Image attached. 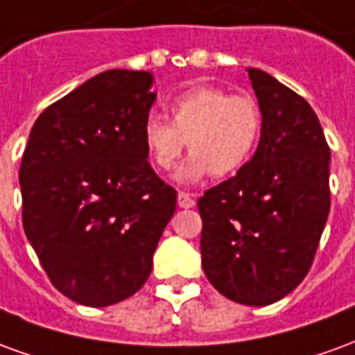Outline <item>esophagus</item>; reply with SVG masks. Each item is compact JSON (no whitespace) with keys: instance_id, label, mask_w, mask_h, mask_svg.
I'll return each mask as SVG.
<instances>
[{"instance_id":"34e87169","label":"esophagus","mask_w":355,"mask_h":355,"mask_svg":"<svg viewBox=\"0 0 355 355\" xmlns=\"http://www.w3.org/2000/svg\"><path fill=\"white\" fill-rule=\"evenodd\" d=\"M196 205V200H193L192 193L178 192V207L182 209H192Z\"/></svg>"}]
</instances>
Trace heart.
Masks as SVG:
<instances>
[{"label":"heart","instance_id":"b5f03b06","mask_svg":"<svg viewBox=\"0 0 355 355\" xmlns=\"http://www.w3.org/2000/svg\"><path fill=\"white\" fill-rule=\"evenodd\" d=\"M171 123L148 114L142 142L155 169L169 171L184 152L192 155L177 171L178 182L205 175L228 177L245 165L261 139L262 114L254 98L218 87H193L171 102Z\"/></svg>","mask_w":355,"mask_h":355}]
</instances>
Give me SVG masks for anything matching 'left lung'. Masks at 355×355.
<instances>
[{"label": "left lung", "mask_w": 355, "mask_h": 355, "mask_svg": "<svg viewBox=\"0 0 355 355\" xmlns=\"http://www.w3.org/2000/svg\"><path fill=\"white\" fill-rule=\"evenodd\" d=\"M262 114L261 142L236 177L198 200L201 264L234 302L268 306L308 274L331 209L327 140L308 102L247 68Z\"/></svg>", "instance_id": "8db88e82"}]
</instances>
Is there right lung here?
Wrapping results in <instances>:
<instances>
[{"label":"right lung","mask_w":355,"mask_h":355,"mask_svg":"<svg viewBox=\"0 0 355 355\" xmlns=\"http://www.w3.org/2000/svg\"><path fill=\"white\" fill-rule=\"evenodd\" d=\"M154 76L108 70L43 110L20 163L22 226L51 283L83 306L135 295L177 207L148 163Z\"/></svg>","instance_id":"obj_1"}]
</instances>
